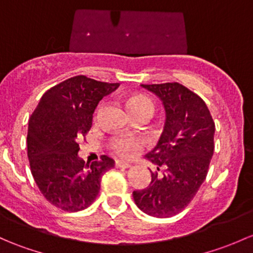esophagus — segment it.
<instances>
[{"instance_id":"34e87169","label":"esophagus","mask_w":253,"mask_h":253,"mask_svg":"<svg viewBox=\"0 0 253 253\" xmlns=\"http://www.w3.org/2000/svg\"><path fill=\"white\" fill-rule=\"evenodd\" d=\"M115 167H118V169H129V167H131V164H128V162H125L122 160H116Z\"/></svg>"}]
</instances>
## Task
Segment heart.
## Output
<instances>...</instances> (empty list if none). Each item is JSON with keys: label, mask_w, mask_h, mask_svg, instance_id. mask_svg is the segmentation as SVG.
<instances>
[{"label": "heart", "mask_w": 253, "mask_h": 253, "mask_svg": "<svg viewBox=\"0 0 253 253\" xmlns=\"http://www.w3.org/2000/svg\"><path fill=\"white\" fill-rule=\"evenodd\" d=\"M127 108L132 115L148 114L151 115L154 111V103L150 98L143 93H133L126 100ZM110 147L115 154L122 158H133L135 154L143 148V142L134 137H116L111 140Z\"/></svg>", "instance_id": "obj_1"}]
</instances>
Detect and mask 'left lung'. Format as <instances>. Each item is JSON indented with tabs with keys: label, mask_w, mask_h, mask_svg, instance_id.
<instances>
[{
	"label": "left lung",
	"mask_w": 253,
	"mask_h": 253,
	"mask_svg": "<svg viewBox=\"0 0 253 253\" xmlns=\"http://www.w3.org/2000/svg\"><path fill=\"white\" fill-rule=\"evenodd\" d=\"M142 86L159 95L166 110L160 140L147 154L164 172L151 173L150 184L134 190L133 199L149 216L171 217L189 205L206 178L214 150V122L206 103L178 82Z\"/></svg>",
	"instance_id": "left-lung-1"
}]
</instances>
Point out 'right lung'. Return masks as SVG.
Masks as SVG:
<instances>
[{
    "instance_id": "obj_1",
    "label": "right lung",
    "mask_w": 253,
    "mask_h": 253,
    "mask_svg": "<svg viewBox=\"0 0 253 253\" xmlns=\"http://www.w3.org/2000/svg\"><path fill=\"white\" fill-rule=\"evenodd\" d=\"M119 86L74 76L47 89L29 119L31 173L44 199L63 211L87 209L99 193L102 175L114 167L106 155L84 164L78 153L98 103Z\"/></svg>"
}]
</instances>
